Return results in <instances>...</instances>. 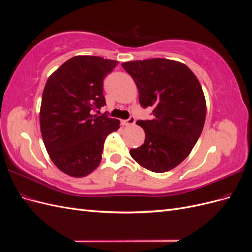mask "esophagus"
<instances>
[{
  "label": "esophagus",
  "instance_id": "obj_1",
  "mask_svg": "<svg viewBox=\"0 0 252 252\" xmlns=\"http://www.w3.org/2000/svg\"><path fill=\"white\" fill-rule=\"evenodd\" d=\"M134 123H135L134 117H130L128 120L122 121V125H125V126H131V125H134Z\"/></svg>",
  "mask_w": 252,
  "mask_h": 252
}]
</instances>
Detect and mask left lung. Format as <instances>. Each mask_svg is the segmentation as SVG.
Wrapping results in <instances>:
<instances>
[{
	"instance_id": "left-lung-1",
	"label": "left lung",
	"mask_w": 252,
	"mask_h": 252,
	"mask_svg": "<svg viewBox=\"0 0 252 252\" xmlns=\"http://www.w3.org/2000/svg\"><path fill=\"white\" fill-rule=\"evenodd\" d=\"M139 89L143 108L151 107L152 120L138 121L145 142L130 156L144 168L168 171L188 157L202 133L206 102L199 80L177 61L151 59L122 64Z\"/></svg>"
}]
</instances>
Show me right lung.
I'll return each instance as SVG.
<instances>
[{
  "mask_svg": "<svg viewBox=\"0 0 252 252\" xmlns=\"http://www.w3.org/2000/svg\"><path fill=\"white\" fill-rule=\"evenodd\" d=\"M118 64L101 57H73L45 85L40 110L42 138L53 164L70 177L93 172L101 162L105 139L120 128V121L106 112L94 114L106 105L103 81Z\"/></svg>",
  "mask_w": 252,
  "mask_h": 252,
  "instance_id": "right-lung-1",
  "label": "right lung"
}]
</instances>
